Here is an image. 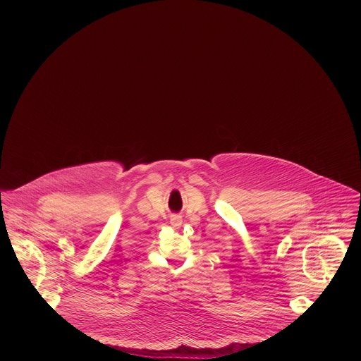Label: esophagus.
Wrapping results in <instances>:
<instances>
[{
  "label": "esophagus",
  "instance_id": "esophagus-1",
  "mask_svg": "<svg viewBox=\"0 0 361 361\" xmlns=\"http://www.w3.org/2000/svg\"><path fill=\"white\" fill-rule=\"evenodd\" d=\"M171 222H172L173 226H180L181 224V216L180 215H172V218H171Z\"/></svg>",
  "mask_w": 361,
  "mask_h": 361
}]
</instances>
